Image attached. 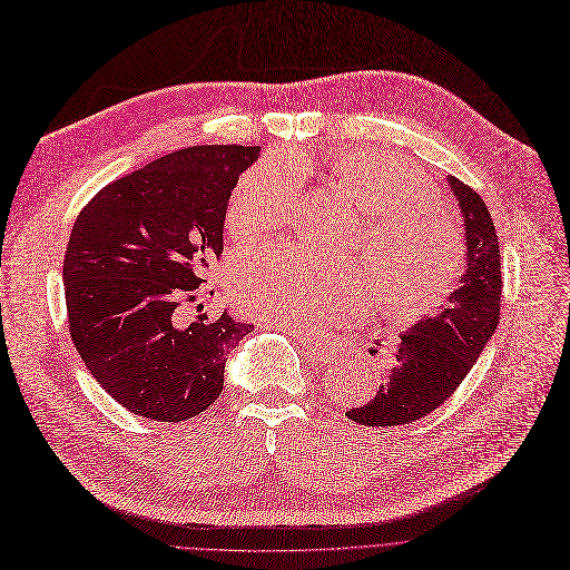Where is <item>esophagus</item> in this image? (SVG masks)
Segmentation results:
<instances>
[{
  "instance_id": "esophagus-1",
  "label": "esophagus",
  "mask_w": 570,
  "mask_h": 570,
  "mask_svg": "<svg viewBox=\"0 0 570 570\" xmlns=\"http://www.w3.org/2000/svg\"><path fill=\"white\" fill-rule=\"evenodd\" d=\"M293 331V328H291ZM295 333V331H293ZM307 350L312 352V356H316L321 363H333L337 358V352L335 346L331 342H324V340H314V337H307V335H298Z\"/></svg>"
}]
</instances>
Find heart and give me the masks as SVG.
<instances>
[{
    "label": "heart",
    "instance_id": "obj_1",
    "mask_svg": "<svg viewBox=\"0 0 570 570\" xmlns=\"http://www.w3.org/2000/svg\"><path fill=\"white\" fill-rule=\"evenodd\" d=\"M335 188L370 212L367 256L340 261L298 246H261L228 269L235 305L265 324L318 333L337 318H358L375 301L395 324H419L450 298L465 269L456 212L433 195V181L412 160L384 151H346L333 165ZM305 165L267 156L230 190V235L284 230L298 214Z\"/></svg>",
    "mask_w": 570,
    "mask_h": 570
}]
</instances>
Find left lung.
<instances>
[{
	"mask_svg": "<svg viewBox=\"0 0 570 570\" xmlns=\"http://www.w3.org/2000/svg\"><path fill=\"white\" fill-rule=\"evenodd\" d=\"M465 216L468 265L448 309L401 335L395 365L367 405L346 410L361 426H403L438 410L475 365L501 318V252L482 197L450 177Z\"/></svg>",
	"mask_w": 570,
	"mask_h": 570,
	"instance_id": "1",
	"label": "left lung"
}]
</instances>
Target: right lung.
I'll list each match as a JSON object with an SVG mask.
<instances>
[{"mask_svg":"<svg viewBox=\"0 0 570 570\" xmlns=\"http://www.w3.org/2000/svg\"><path fill=\"white\" fill-rule=\"evenodd\" d=\"M258 146H190L111 181L77 216L62 279L73 346L137 416L186 422L224 391L230 350L252 326L179 307L224 252L233 186Z\"/></svg>","mask_w":570,"mask_h":570,"instance_id":"obj_1","label":"right lung"}]
</instances>
